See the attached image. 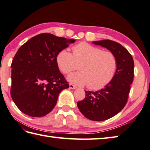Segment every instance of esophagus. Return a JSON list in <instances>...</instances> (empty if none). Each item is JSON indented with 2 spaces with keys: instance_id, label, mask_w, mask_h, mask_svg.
Instances as JSON below:
<instances>
[{
  "instance_id": "1",
  "label": "esophagus",
  "mask_w": 150,
  "mask_h": 150,
  "mask_svg": "<svg viewBox=\"0 0 150 150\" xmlns=\"http://www.w3.org/2000/svg\"><path fill=\"white\" fill-rule=\"evenodd\" d=\"M69 88L71 89H75V88H77V86H75V85L72 84H69Z\"/></svg>"
}]
</instances>
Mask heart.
I'll use <instances>...</instances> for the list:
<instances>
[{"instance_id":"b5f03b06","label":"heart","mask_w":150,"mask_h":150,"mask_svg":"<svg viewBox=\"0 0 150 150\" xmlns=\"http://www.w3.org/2000/svg\"><path fill=\"white\" fill-rule=\"evenodd\" d=\"M73 53L63 49L57 56V63L60 71L67 74L77 68L80 71L67 77L71 83L87 85L91 90H98L112 81L117 69V58L114 52L86 42L79 43L72 47Z\"/></svg>"}]
</instances>
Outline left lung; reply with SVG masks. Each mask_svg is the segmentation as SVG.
Instances as JSON below:
<instances>
[{
  "label": "left lung",
  "instance_id": "obj_1",
  "mask_svg": "<svg viewBox=\"0 0 150 150\" xmlns=\"http://www.w3.org/2000/svg\"><path fill=\"white\" fill-rule=\"evenodd\" d=\"M92 43L114 52L117 69L112 81L103 88L97 92L85 91L86 97L77 102V106L86 118L104 121L120 112L127 103L134 77V61L127 50L116 42L103 40Z\"/></svg>",
  "mask_w": 150,
  "mask_h": 150
}]
</instances>
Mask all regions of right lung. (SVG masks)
<instances>
[{
    "label": "right lung",
    "instance_id": "obj_1",
    "mask_svg": "<svg viewBox=\"0 0 150 150\" xmlns=\"http://www.w3.org/2000/svg\"><path fill=\"white\" fill-rule=\"evenodd\" d=\"M75 40L43 33L21 47L11 63V96L22 112L45 116L53 109L68 83L60 72L57 56Z\"/></svg>",
    "mask_w": 150,
    "mask_h": 150
}]
</instances>
